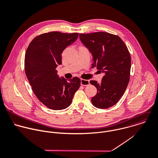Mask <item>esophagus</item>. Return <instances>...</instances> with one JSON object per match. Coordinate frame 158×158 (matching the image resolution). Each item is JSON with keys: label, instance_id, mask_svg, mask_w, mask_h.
<instances>
[{"label": "esophagus", "instance_id": "esophagus-1", "mask_svg": "<svg viewBox=\"0 0 158 158\" xmlns=\"http://www.w3.org/2000/svg\"><path fill=\"white\" fill-rule=\"evenodd\" d=\"M90 82L89 80H85V79H81V85H84V86H86L89 85Z\"/></svg>", "mask_w": 158, "mask_h": 158}]
</instances>
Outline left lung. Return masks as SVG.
I'll use <instances>...</instances> for the list:
<instances>
[{
	"mask_svg": "<svg viewBox=\"0 0 158 158\" xmlns=\"http://www.w3.org/2000/svg\"><path fill=\"white\" fill-rule=\"evenodd\" d=\"M79 38L93 56L92 68L105 73L101 84L90 81L97 89L92 103L100 109L111 107L123 97L129 82L131 58L128 48L119 36L105 32L80 34Z\"/></svg>",
	"mask_w": 158,
	"mask_h": 158,
	"instance_id": "1",
	"label": "left lung"
}]
</instances>
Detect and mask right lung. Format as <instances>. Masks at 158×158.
<instances>
[{
  "label": "right lung",
  "mask_w": 158,
  "mask_h": 158,
  "mask_svg": "<svg viewBox=\"0 0 158 158\" xmlns=\"http://www.w3.org/2000/svg\"><path fill=\"white\" fill-rule=\"evenodd\" d=\"M78 33L53 31L35 37L24 58V69L32 89L45 106L53 110L68 108L81 85L77 77L68 81L59 77L56 67L61 64V53L78 37Z\"/></svg>",
  "instance_id": "right-lung-1"
}]
</instances>
